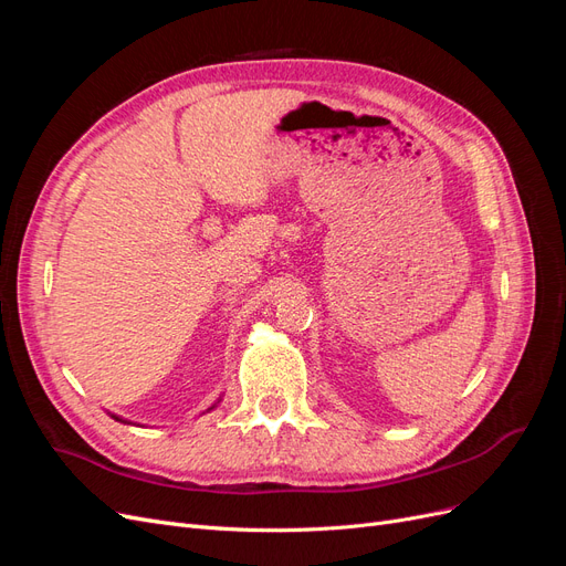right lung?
<instances>
[{"label": "right lung", "instance_id": "add662e5", "mask_svg": "<svg viewBox=\"0 0 566 566\" xmlns=\"http://www.w3.org/2000/svg\"><path fill=\"white\" fill-rule=\"evenodd\" d=\"M113 418H115V420H123V418H117V416H113Z\"/></svg>", "mask_w": 566, "mask_h": 566}]
</instances>
